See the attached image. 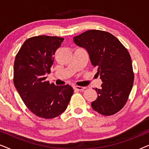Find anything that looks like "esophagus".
Masks as SVG:
<instances>
[{
    "label": "esophagus",
    "mask_w": 149,
    "mask_h": 149,
    "mask_svg": "<svg viewBox=\"0 0 149 149\" xmlns=\"http://www.w3.org/2000/svg\"><path fill=\"white\" fill-rule=\"evenodd\" d=\"M74 89H76V90H78V91H83L85 89V87H81V86H74Z\"/></svg>",
    "instance_id": "esophagus-1"
}]
</instances>
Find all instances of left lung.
Returning <instances> with one entry per match:
<instances>
[{"instance_id": "8db88e82", "label": "left lung", "mask_w": 149, "mask_h": 149, "mask_svg": "<svg viewBox=\"0 0 149 149\" xmlns=\"http://www.w3.org/2000/svg\"><path fill=\"white\" fill-rule=\"evenodd\" d=\"M74 42L86 49L103 83L95 88L97 97L92 109L104 116L115 115L127 102L133 87L134 74L127 49L113 34L89 30L74 37Z\"/></svg>"}]
</instances>
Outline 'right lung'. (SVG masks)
Wrapping results in <instances>:
<instances>
[{"instance_id":"add662e5","label":"right lung","mask_w":149,"mask_h":149,"mask_svg":"<svg viewBox=\"0 0 149 149\" xmlns=\"http://www.w3.org/2000/svg\"><path fill=\"white\" fill-rule=\"evenodd\" d=\"M64 38L40 35L28 38L16 55L13 83L26 107L37 117L53 119L68 107L74 92L69 85L56 86L45 81L54 55Z\"/></svg>"}]
</instances>
